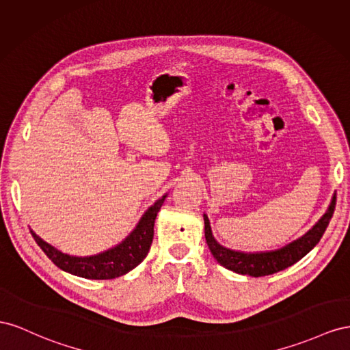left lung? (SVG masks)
Here are the masks:
<instances>
[{
    "label": "left lung",
    "instance_id": "8db88e82",
    "mask_svg": "<svg viewBox=\"0 0 350 350\" xmlns=\"http://www.w3.org/2000/svg\"><path fill=\"white\" fill-rule=\"evenodd\" d=\"M336 208V195L332 199V204L328 206L327 213L319 218V221L302 237H299L297 241L286 245L282 249L269 252H239L233 251L219 245L211 232V226H209V219L206 214H204V223H205V239L209 251L214 255L217 261L226 267L230 271H234L237 274L243 275H252V277H262L269 275L286 269L287 267L293 265L299 259H302L314 246L319 242V239L323 237L325 228L328 227V223L334 214Z\"/></svg>",
    "mask_w": 350,
    "mask_h": 350
}]
</instances>
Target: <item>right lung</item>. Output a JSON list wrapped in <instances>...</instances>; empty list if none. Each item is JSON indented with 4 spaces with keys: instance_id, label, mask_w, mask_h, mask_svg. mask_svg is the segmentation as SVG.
I'll list each match as a JSON object with an SVG mask.
<instances>
[{
    "instance_id": "1",
    "label": "right lung",
    "mask_w": 350,
    "mask_h": 350,
    "mask_svg": "<svg viewBox=\"0 0 350 350\" xmlns=\"http://www.w3.org/2000/svg\"><path fill=\"white\" fill-rule=\"evenodd\" d=\"M165 198L167 195L159 198L152 206L146 209L135 230L122 243L92 256H73L63 254L53 245L42 241L33 230H31V233L39 247L63 271L83 278H92V280H109V278L124 275L144 261L154 239V223L159 208L163 206Z\"/></svg>"
}]
</instances>
